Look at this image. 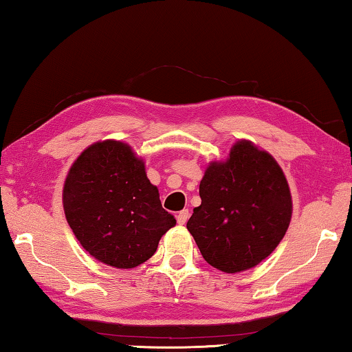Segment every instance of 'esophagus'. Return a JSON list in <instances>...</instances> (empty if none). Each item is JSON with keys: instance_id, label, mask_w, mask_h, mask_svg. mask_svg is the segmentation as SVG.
<instances>
[{"instance_id": "34e87169", "label": "esophagus", "mask_w": 352, "mask_h": 352, "mask_svg": "<svg viewBox=\"0 0 352 352\" xmlns=\"http://www.w3.org/2000/svg\"><path fill=\"white\" fill-rule=\"evenodd\" d=\"M188 219H189V211L188 210H183V211H180L177 214V222H178V225H184L188 222Z\"/></svg>"}]
</instances>
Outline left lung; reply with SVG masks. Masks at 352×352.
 Segmentation results:
<instances>
[{
  "mask_svg": "<svg viewBox=\"0 0 352 352\" xmlns=\"http://www.w3.org/2000/svg\"><path fill=\"white\" fill-rule=\"evenodd\" d=\"M201 205L186 228L208 264L225 273L252 269L289 228L292 195L275 158L247 140L226 162H212L200 182Z\"/></svg>",
  "mask_w": 352,
  "mask_h": 352,
  "instance_id": "8db88e82",
  "label": "left lung"
}]
</instances>
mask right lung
Segmentation results:
<instances>
[{
    "instance_id": "right-lung-1",
    "label": "right lung",
    "mask_w": 352,
    "mask_h": 352,
    "mask_svg": "<svg viewBox=\"0 0 352 352\" xmlns=\"http://www.w3.org/2000/svg\"><path fill=\"white\" fill-rule=\"evenodd\" d=\"M63 210L80 245L116 269L152 258L175 219L163 210L144 162L121 141H99L83 151L63 184Z\"/></svg>"
}]
</instances>
